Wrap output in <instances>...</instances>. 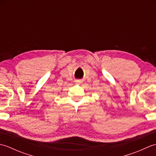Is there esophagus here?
I'll return each instance as SVG.
<instances>
[{
  "label": "esophagus",
  "instance_id": "34e87169",
  "mask_svg": "<svg viewBox=\"0 0 156 156\" xmlns=\"http://www.w3.org/2000/svg\"><path fill=\"white\" fill-rule=\"evenodd\" d=\"M76 83H78V84L82 83V80H76Z\"/></svg>",
  "mask_w": 156,
  "mask_h": 156
}]
</instances>
